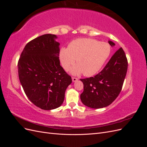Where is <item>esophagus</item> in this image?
Here are the masks:
<instances>
[{"instance_id":"esophagus-1","label":"esophagus","mask_w":147,"mask_h":147,"mask_svg":"<svg viewBox=\"0 0 147 147\" xmlns=\"http://www.w3.org/2000/svg\"><path fill=\"white\" fill-rule=\"evenodd\" d=\"M72 82H77L78 80V78H75V77H72Z\"/></svg>"}]
</instances>
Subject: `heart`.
<instances>
[{"mask_svg":"<svg viewBox=\"0 0 147 147\" xmlns=\"http://www.w3.org/2000/svg\"><path fill=\"white\" fill-rule=\"evenodd\" d=\"M110 50L107 43L80 38L70 42L67 48H61L59 59L65 70L74 63L75 59L77 64L70 69V73L74 75L83 73L84 76L91 77L101 69L108 59Z\"/></svg>","mask_w":147,"mask_h":147,"instance_id":"1","label":"heart"}]
</instances>
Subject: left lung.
<instances>
[{"instance_id":"1","label":"left lung","mask_w":147,"mask_h":147,"mask_svg":"<svg viewBox=\"0 0 147 147\" xmlns=\"http://www.w3.org/2000/svg\"><path fill=\"white\" fill-rule=\"evenodd\" d=\"M111 47L115 43L109 40ZM127 70V60L122 48L115 52L100 72L93 77L80 79L83 92L80 94L82 103L92 109L109 106L121 92Z\"/></svg>"}]
</instances>
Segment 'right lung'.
<instances>
[{
	"instance_id": "right-lung-1",
	"label": "right lung",
	"mask_w": 147,
	"mask_h": 147,
	"mask_svg": "<svg viewBox=\"0 0 147 147\" xmlns=\"http://www.w3.org/2000/svg\"><path fill=\"white\" fill-rule=\"evenodd\" d=\"M54 34L29 42L18 63L21 86L28 99L41 109L50 110L63 104L71 77L60 65V43Z\"/></svg>"
}]
</instances>
